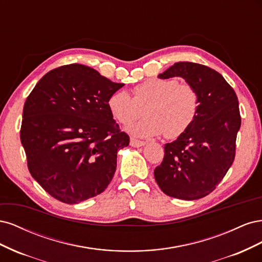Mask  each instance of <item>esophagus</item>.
Here are the masks:
<instances>
[{"instance_id": "obj_1", "label": "esophagus", "mask_w": 262, "mask_h": 262, "mask_svg": "<svg viewBox=\"0 0 262 262\" xmlns=\"http://www.w3.org/2000/svg\"><path fill=\"white\" fill-rule=\"evenodd\" d=\"M145 144H146V142H144V141H140L137 139L130 140V145L133 147H141V146H144Z\"/></svg>"}]
</instances>
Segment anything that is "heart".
<instances>
[{
  "label": "heart",
  "instance_id": "1",
  "mask_svg": "<svg viewBox=\"0 0 262 262\" xmlns=\"http://www.w3.org/2000/svg\"><path fill=\"white\" fill-rule=\"evenodd\" d=\"M110 114L118 122L130 124L145 112V118L128 126L136 137L149 138L164 133L176 139L192 124L199 109V95L192 85L176 78L152 77L134 86L132 96L123 91L108 98Z\"/></svg>",
  "mask_w": 262,
  "mask_h": 262
}]
</instances>
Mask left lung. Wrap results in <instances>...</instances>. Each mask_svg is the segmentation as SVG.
<instances>
[{"label": "left lung", "instance_id": "8db88e82", "mask_svg": "<svg viewBox=\"0 0 262 262\" xmlns=\"http://www.w3.org/2000/svg\"><path fill=\"white\" fill-rule=\"evenodd\" d=\"M180 76L199 95L192 124L176 141L165 144L164 158L154 170L162 191L182 200L211 193L231 167L242 123L238 98L215 70L193 62H177L158 75Z\"/></svg>", "mask_w": 262, "mask_h": 262}]
</instances>
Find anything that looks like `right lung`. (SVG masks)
<instances>
[{
    "mask_svg": "<svg viewBox=\"0 0 262 262\" xmlns=\"http://www.w3.org/2000/svg\"><path fill=\"white\" fill-rule=\"evenodd\" d=\"M123 85L75 63L51 70L29 94L20 142L30 175L57 200L78 203L112 181L117 152L130 138L114 120L108 98Z\"/></svg>",
    "mask_w": 262,
    "mask_h": 262,
    "instance_id": "1",
    "label": "right lung"
}]
</instances>
